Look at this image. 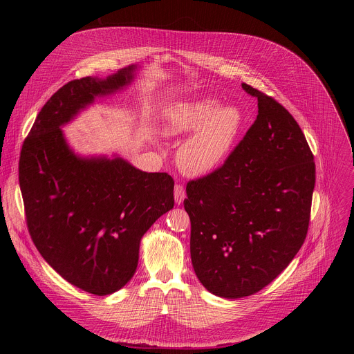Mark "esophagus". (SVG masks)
<instances>
[{
	"label": "esophagus",
	"instance_id": "obj_1",
	"mask_svg": "<svg viewBox=\"0 0 354 354\" xmlns=\"http://www.w3.org/2000/svg\"><path fill=\"white\" fill-rule=\"evenodd\" d=\"M174 197H175V203L176 205H182L183 200L186 197V192L183 189L182 185H175V189H174Z\"/></svg>",
	"mask_w": 354,
	"mask_h": 354
}]
</instances>
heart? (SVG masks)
Masks as SVG:
<instances>
[{"mask_svg": "<svg viewBox=\"0 0 354 354\" xmlns=\"http://www.w3.org/2000/svg\"><path fill=\"white\" fill-rule=\"evenodd\" d=\"M241 126L242 113L236 106H220L210 96L176 100L160 116L164 136L178 138L189 134L176 156L180 171L189 176L216 171L228 157Z\"/></svg>", "mask_w": 354, "mask_h": 354, "instance_id": "heart-1", "label": "heart"}]
</instances>
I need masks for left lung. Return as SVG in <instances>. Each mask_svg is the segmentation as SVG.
I'll use <instances>...</instances> for the list:
<instances>
[{"label": "left lung", "mask_w": 354, "mask_h": 354, "mask_svg": "<svg viewBox=\"0 0 354 354\" xmlns=\"http://www.w3.org/2000/svg\"><path fill=\"white\" fill-rule=\"evenodd\" d=\"M258 97V116L224 165L186 186L190 257L200 283L235 299L272 283L307 236L315 162L298 123L279 102Z\"/></svg>", "instance_id": "1"}]
</instances>
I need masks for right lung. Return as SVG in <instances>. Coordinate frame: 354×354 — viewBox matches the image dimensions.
I'll return each mask as SVG.
<instances>
[{
  "label": "right lung",
  "mask_w": 354,
  "mask_h": 354,
  "mask_svg": "<svg viewBox=\"0 0 354 354\" xmlns=\"http://www.w3.org/2000/svg\"><path fill=\"white\" fill-rule=\"evenodd\" d=\"M131 64L62 86L39 112L19 158L28 230L43 259L64 280L108 295L133 277L142 235L174 201V179L142 172L118 154L80 156L62 127L134 81Z\"/></svg>",
  "instance_id": "add662e5"
}]
</instances>
